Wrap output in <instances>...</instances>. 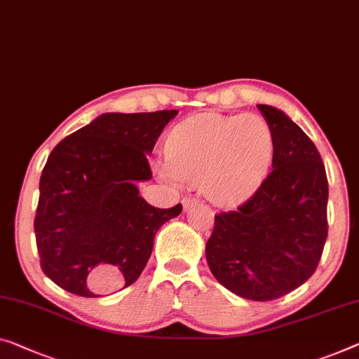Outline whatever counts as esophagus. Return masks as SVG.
I'll return each instance as SVG.
<instances>
[{"label": "esophagus", "mask_w": 359, "mask_h": 359, "mask_svg": "<svg viewBox=\"0 0 359 359\" xmlns=\"http://www.w3.org/2000/svg\"><path fill=\"white\" fill-rule=\"evenodd\" d=\"M184 211H190L191 208H195L200 205V200L198 198H184Z\"/></svg>", "instance_id": "obj_1"}]
</instances>
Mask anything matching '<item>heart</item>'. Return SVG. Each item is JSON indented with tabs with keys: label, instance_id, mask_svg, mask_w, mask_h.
<instances>
[{
	"label": "heart",
	"instance_id": "1",
	"mask_svg": "<svg viewBox=\"0 0 359 359\" xmlns=\"http://www.w3.org/2000/svg\"><path fill=\"white\" fill-rule=\"evenodd\" d=\"M276 135L259 114H200L175 126L165 140L163 179L200 187L212 203L240 205L269 174Z\"/></svg>",
	"mask_w": 359,
	"mask_h": 359
}]
</instances>
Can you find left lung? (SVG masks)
I'll use <instances>...</instances> for the list:
<instances>
[{"label": "left lung", "mask_w": 359, "mask_h": 359, "mask_svg": "<svg viewBox=\"0 0 359 359\" xmlns=\"http://www.w3.org/2000/svg\"><path fill=\"white\" fill-rule=\"evenodd\" d=\"M276 135L272 170L235 211L214 219L208 266L235 295L269 302L316 271L327 238L329 185L318 148L285 112L258 104Z\"/></svg>", "instance_id": "8db88e82"}]
</instances>
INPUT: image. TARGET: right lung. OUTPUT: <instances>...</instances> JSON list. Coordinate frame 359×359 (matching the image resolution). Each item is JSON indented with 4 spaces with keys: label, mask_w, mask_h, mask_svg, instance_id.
<instances>
[{
    "label": "right lung",
    "mask_w": 359,
    "mask_h": 359,
    "mask_svg": "<svg viewBox=\"0 0 359 359\" xmlns=\"http://www.w3.org/2000/svg\"><path fill=\"white\" fill-rule=\"evenodd\" d=\"M177 112H104L53 149L34 229L41 269L56 285L93 298L140 277L156 232L182 212L151 206L137 187L151 179L147 154Z\"/></svg>",
    "instance_id": "1"
}]
</instances>
